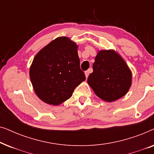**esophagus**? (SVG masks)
<instances>
[{
    "label": "esophagus",
    "instance_id": "1",
    "mask_svg": "<svg viewBox=\"0 0 154 154\" xmlns=\"http://www.w3.org/2000/svg\"><path fill=\"white\" fill-rule=\"evenodd\" d=\"M90 70H88V71H85V77H86V79H88V75H89V73H90Z\"/></svg>",
    "mask_w": 154,
    "mask_h": 154
}]
</instances>
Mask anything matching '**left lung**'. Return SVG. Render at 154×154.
Here are the masks:
<instances>
[{"label": "left lung", "mask_w": 154, "mask_h": 154, "mask_svg": "<svg viewBox=\"0 0 154 154\" xmlns=\"http://www.w3.org/2000/svg\"><path fill=\"white\" fill-rule=\"evenodd\" d=\"M92 69L88 83L100 99L111 102L127 94L132 84V72L115 50L99 51Z\"/></svg>", "instance_id": "1"}]
</instances>
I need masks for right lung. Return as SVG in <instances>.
<instances>
[{"label":"right lung","instance_id":"1","mask_svg":"<svg viewBox=\"0 0 154 154\" xmlns=\"http://www.w3.org/2000/svg\"><path fill=\"white\" fill-rule=\"evenodd\" d=\"M36 95L44 102L59 105L72 95L85 80L80 69L78 45L67 37H59L38 52L29 69Z\"/></svg>","mask_w":154,"mask_h":154}]
</instances>
